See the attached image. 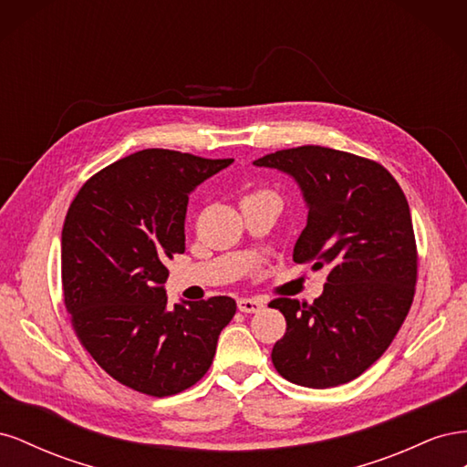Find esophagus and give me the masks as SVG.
I'll return each mask as SVG.
<instances>
[{
  "label": "esophagus",
  "mask_w": 467,
  "mask_h": 467,
  "mask_svg": "<svg viewBox=\"0 0 467 467\" xmlns=\"http://www.w3.org/2000/svg\"><path fill=\"white\" fill-rule=\"evenodd\" d=\"M237 307H239V312H244V314H257L265 307V304H263V300H257V298H242V300H237Z\"/></svg>",
  "instance_id": "obj_1"
}]
</instances>
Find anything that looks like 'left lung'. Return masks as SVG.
<instances>
[{
  "mask_svg": "<svg viewBox=\"0 0 467 467\" xmlns=\"http://www.w3.org/2000/svg\"><path fill=\"white\" fill-rule=\"evenodd\" d=\"M255 165L298 181L309 212L294 261L329 268L314 304H268L286 319L275 368L306 388L347 384L384 355L413 304L419 255L405 194L384 165L323 146L280 150Z\"/></svg>",
  "mask_w": 467,
  "mask_h": 467,
  "instance_id": "obj_1",
  "label": "left lung"
}]
</instances>
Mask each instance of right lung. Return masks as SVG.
I'll return each mask as SVG.
<instances>
[{"label":"right lung","instance_id":"add662e5","mask_svg":"<svg viewBox=\"0 0 467 467\" xmlns=\"http://www.w3.org/2000/svg\"><path fill=\"white\" fill-rule=\"evenodd\" d=\"M234 160L142 150L89 177L62 230V290L79 343L119 384L167 398L210 368L235 316L228 296L167 304V261L185 253L189 192Z\"/></svg>","mask_w":467,"mask_h":467}]
</instances>
